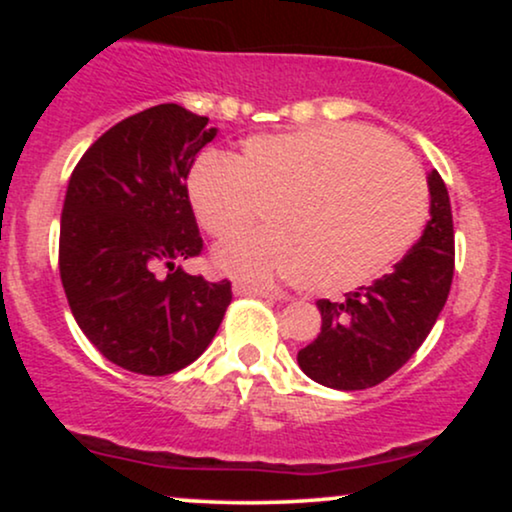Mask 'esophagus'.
<instances>
[{"mask_svg":"<svg viewBox=\"0 0 512 512\" xmlns=\"http://www.w3.org/2000/svg\"><path fill=\"white\" fill-rule=\"evenodd\" d=\"M236 296H255V298H276V291L262 289V286H248V284H236L233 286Z\"/></svg>","mask_w":512,"mask_h":512,"instance_id":"34e87169","label":"esophagus"}]
</instances>
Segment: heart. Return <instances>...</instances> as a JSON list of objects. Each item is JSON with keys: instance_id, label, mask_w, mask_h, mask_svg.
<instances>
[{"instance_id": "heart-1", "label": "heart", "mask_w": 512, "mask_h": 512, "mask_svg": "<svg viewBox=\"0 0 512 512\" xmlns=\"http://www.w3.org/2000/svg\"><path fill=\"white\" fill-rule=\"evenodd\" d=\"M187 197L214 238L262 231L214 252L223 274L298 281L337 293L390 269L424 231L428 187L419 163L380 132L351 122L257 134L236 158L207 154L192 166Z\"/></svg>"}]
</instances>
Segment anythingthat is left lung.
<instances>
[{
  "instance_id": "obj_1",
  "label": "left lung",
  "mask_w": 512,
  "mask_h": 512,
  "mask_svg": "<svg viewBox=\"0 0 512 512\" xmlns=\"http://www.w3.org/2000/svg\"><path fill=\"white\" fill-rule=\"evenodd\" d=\"M431 219L424 236L370 286L344 301H317L322 330L298 351V366L332 390H366L397 373L416 354L448 301L455 274V231L448 187L438 170L428 173Z\"/></svg>"
}]
</instances>
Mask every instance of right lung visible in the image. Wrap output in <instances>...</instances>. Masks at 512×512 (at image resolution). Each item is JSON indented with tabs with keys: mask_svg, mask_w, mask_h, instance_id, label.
<instances>
[{
	"mask_svg": "<svg viewBox=\"0 0 512 512\" xmlns=\"http://www.w3.org/2000/svg\"><path fill=\"white\" fill-rule=\"evenodd\" d=\"M216 137L209 117L163 103L88 146L69 178L60 276L76 325L115 366L168 375L204 354L231 305L216 284L180 267L204 243L187 175Z\"/></svg>",
	"mask_w": 512,
	"mask_h": 512,
	"instance_id": "1",
	"label": "right lung"
}]
</instances>
